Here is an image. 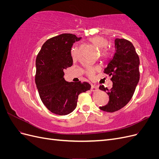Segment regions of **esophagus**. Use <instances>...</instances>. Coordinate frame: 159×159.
<instances>
[{
  "mask_svg": "<svg viewBox=\"0 0 159 159\" xmlns=\"http://www.w3.org/2000/svg\"><path fill=\"white\" fill-rule=\"evenodd\" d=\"M98 89V87L97 85H92L91 87V90L95 91H97Z\"/></svg>",
  "mask_w": 159,
  "mask_h": 159,
  "instance_id": "esophagus-1",
  "label": "esophagus"
}]
</instances>
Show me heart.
Here are the masks:
<instances>
[{"label":"heart","instance_id":"heart-1","mask_svg":"<svg viewBox=\"0 0 159 159\" xmlns=\"http://www.w3.org/2000/svg\"><path fill=\"white\" fill-rule=\"evenodd\" d=\"M90 42L92 43L93 45L97 46L98 48L102 49V54L104 57H107L109 54V50L106 48L108 44V41L106 38L102 36H95L91 38L90 39ZM71 54L74 57H75L78 54V49L77 48H74L71 50ZM98 70V68H88V74L90 76H93L95 71Z\"/></svg>","mask_w":159,"mask_h":159}]
</instances>
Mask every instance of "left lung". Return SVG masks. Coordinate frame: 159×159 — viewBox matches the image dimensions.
I'll use <instances>...</instances> for the list:
<instances>
[{
  "label": "left lung",
  "mask_w": 159,
  "mask_h": 159,
  "mask_svg": "<svg viewBox=\"0 0 159 159\" xmlns=\"http://www.w3.org/2000/svg\"><path fill=\"white\" fill-rule=\"evenodd\" d=\"M139 57L131 42L123 38L115 40V54L109 61L104 73L113 82L111 89L100 85L109 95L107 105L100 107L104 111L112 113L121 109L129 102L139 81Z\"/></svg>",
  "instance_id": "1"
}]
</instances>
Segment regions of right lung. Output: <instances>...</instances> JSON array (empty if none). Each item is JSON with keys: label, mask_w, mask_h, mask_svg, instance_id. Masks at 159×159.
Returning a JSON list of instances; mask_svg holds the SVG:
<instances>
[{"label": "right lung", "mask_w": 159, "mask_h": 159, "mask_svg": "<svg viewBox=\"0 0 159 159\" xmlns=\"http://www.w3.org/2000/svg\"><path fill=\"white\" fill-rule=\"evenodd\" d=\"M81 38L72 34L50 38L36 57V88L43 103L56 115L71 113L77 106L78 95L91 88L88 82H68L64 78V70L73 64L71 47Z\"/></svg>", "instance_id": "1"}]
</instances>
